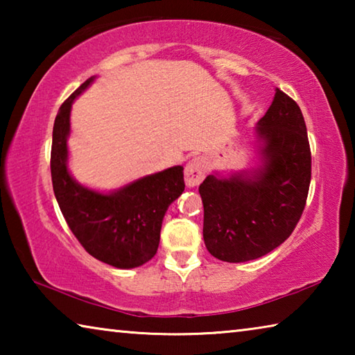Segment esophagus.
Returning a JSON list of instances; mask_svg holds the SVG:
<instances>
[{
	"label": "esophagus",
	"instance_id": "obj_1",
	"mask_svg": "<svg viewBox=\"0 0 355 355\" xmlns=\"http://www.w3.org/2000/svg\"><path fill=\"white\" fill-rule=\"evenodd\" d=\"M205 171H207V166L203 158H199V156L192 158L184 167L186 186H188V188H196V186H199L202 183L203 177H205Z\"/></svg>",
	"mask_w": 355,
	"mask_h": 355
}]
</instances>
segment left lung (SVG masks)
Returning a JSON list of instances; mask_svg holds the SVG:
<instances>
[{
  "instance_id": "left-lung-1",
  "label": "left lung",
  "mask_w": 355,
  "mask_h": 355,
  "mask_svg": "<svg viewBox=\"0 0 355 355\" xmlns=\"http://www.w3.org/2000/svg\"><path fill=\"white\" fill-rule=\"evenodd\" d=\"M255 164L214 171L203 180V241L228 263L257 260L291 235L307 202L311 155L300 107L275 87L266 114L252 130Z\"/></svg>"
}]
</instances>
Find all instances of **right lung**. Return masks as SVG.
<instances>
[{"mask_svg":"<svg viewBox=\"0 0 355 355\" xmlns=\"http://www.w3.org/2000/svg\"><path fill=\"white\" fill-rule=\"evenodd\" d=\"M97 76L84 81L59 107L53 127L51 182L70 230L89 254L119 269L152 260L164 214L184 191L183 166L150 173L112 191L81 184L69 169L70 112Z\"/></svg>","mask_w":355,"mask_h":355,"instance_id":"1","label":"right lung"}]
</instances>
